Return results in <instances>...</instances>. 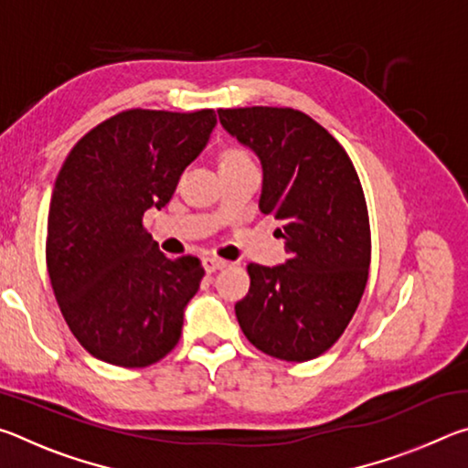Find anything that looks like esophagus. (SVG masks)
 Returning a JSON list of instances; mask_svg holds the SVG:
<instances>
[{
  "instance_id": "obj_1",
  "label": "esophagus",
  "mask_w": 468,
  "mask_h": 468,
  "mask_svg": "<svg viewBox=\"0 0 468 468\" xmlns=\"http://www.w3.org/2000/svg\"><path fill=\"white\" fill-rule=\"evenodd\" d=\"M229 262H225V260L220 258H215V256H208L204 258V268L206 272H217V271H223V268H227Z\"/></svg>"
}]
</instances>
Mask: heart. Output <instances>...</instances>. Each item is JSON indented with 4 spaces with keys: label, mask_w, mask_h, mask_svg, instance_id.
<instances>
[{
    "label": "heart",
    "mask_w": 468,
    "mask_h": 468,
    "mask_svg": "<svg viewBox=\"0 0 468 468\" xmlns=\"http://www.w3.org/2000/svg\"><path fill=\"white\" fill-rule=\"evenodd\" d=\"M237 161H250V156L241 153V150H229L223 156V163H237Z\"/></svg>",
    "instance_id": "obj_1"
}]
</instances>
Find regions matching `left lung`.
Here are the masks:
<instances>
[{
  "label": "left lung",
  "instance_id": "8db88e82",
  "mask_svg": "<svg viewBox=\"0 0 468 468\" xmlns=\"http://www.w3.org/2000/svg\"><path fill=\"white\" fill-rule=\"evenodd\" d=\"M218 120L262 163L260 210L279 220L289 251L282 266H248L237 322L271 357H320L348 326L369 276V215L357 171L340 142L297 109H218Z\"/></svg>",
  "mask_w": 468,
  "mask_h": 468
}]
</instances>
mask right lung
I'll return each instance as SVG.
<instances>
[{
  "mask_svg": "<svg viewBox=\"0 0 468 468\" xmlns=\"http://www.w3.org/2000/svg\"><path fill=\"white\" fill-rule=\"evenodd\" d=\"M217 125L212 109H128L76 142L55 179L47 271L72 335L92 357L148 367L179 343L204 276L196 256L169 260L142 225L163 208Z\"/></svg>",
  "mask_w": 468,
  "mask_h": 468,
  "instance_id": "right-lung-1",
  "label": "right lung"
}]
</instances>
